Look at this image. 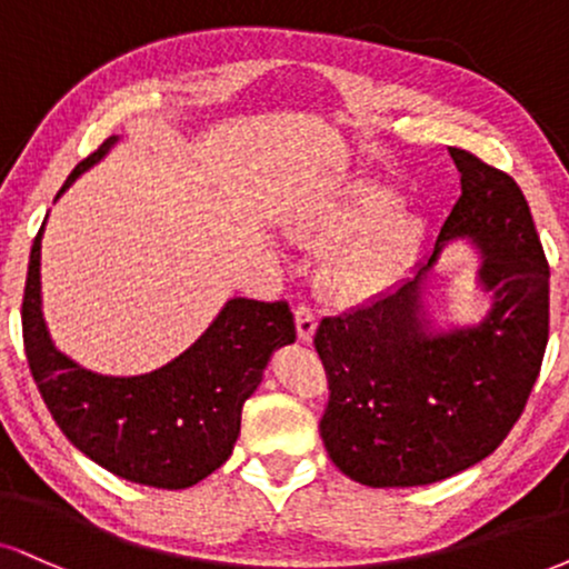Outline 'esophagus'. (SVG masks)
<instances>
[{
  "instance_id": "34e87169",
  "label": "esophagus",
  "mask_w": 569,
  "mask_h": 569,
  "mask_svg": "<svg viewBox=\"0 0 569 569\" xmlns=\"http://www.w3.org/2000/svg\"><path fill=\"white\" fill-rule=\"evenodd\" d=\"M293 318H297V333H299V341L301 343H309L315 336V328H318V318H315V312L309 309L307 305H299L293 309Z\"/></svg>"
}]
</instances>
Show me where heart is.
<instances>
[{
	"label": "heart",
	"instance_id": "obj_1",
	"mask_svg": "<svg viewBox=\"0 0 569 569\" xmlns=\"http://www.w3.org/2000/svg\"><path fill=\"white\" fill-rule=\"evenodd\" d=\"M397 193L378 181H355L336 199L293 214L297 236L338 243L322 268L326 289L349 301L383 293L420 241L422 218L412 207L393 204Z\"/></svg>",
	"mask_w": 569,
	"mask_h": 569
}]
</instances>
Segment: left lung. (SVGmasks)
I'll list each match as a JSON object with an SVG mask.
<instances>
[{
	"label": "left lung",
	"mask_w": 569,
	"mask_h": 569,
	"mask_svg": "<svg viewBox=\"0 0 569 569\" xmlns=\"http://www.w3.org/2000/svg\"><path fill=\"white\" fill-rule=\"evenodd\" d=\"M449 154L462 193L433 251L370 305L315 330L330 388L322 443L362 486H428L486 459L520 417L549 341V264L525 193L476 154ZM455 240L479 251L492 307L478 323L438 327L427 276Z\"/></svg>",
	"instance_id": "obj_1"
}]
</instances>
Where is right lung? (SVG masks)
<instances>
[{
  "mask_svg": "<svg viewBox=\"0 0 569 569\" xmlns=\"http://www.w3.org/2000/svg\"><path fill=\"white\" fill-rule=\"evenodd\" d=\"M118 141L110 136L76 164L57 199ZM44 226L28 262L23 338L33 380L54 422L78 451L131 483L178 491L204 480L233 455L243 401L260 386L272 351L297 341L289 301L233 297L168 365L141 376H102L49 338L41 312Z\"/></svg>",
  "mask_w": 569,
  "mask_h": 569,
  "instance_id": "right-lung-1",
  "label": "right lung"
}]
</instances>
